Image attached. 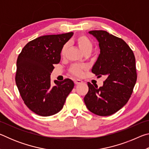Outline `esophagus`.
<instances>
[{
  "instance_id": "esophagus-1",
  "label": "esophagus",
  "mask_w": 149,
  "mask_h": 149,
  "mask_svg": "<svg viewBox=\"0 0 149 149\" xmlns=\"http://www.w3.org/2000/svg\"><path fill=\"white\" fill-rule=\"evenodd\" d=\"M74 83H75V85H79V84H82L83 81H82L81 80H80V79H75L74 80Z\"/></svg>"
}]
</instances>
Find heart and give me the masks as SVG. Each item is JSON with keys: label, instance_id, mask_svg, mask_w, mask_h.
I'll list each match as a JSON object with an SVG mask.
<instances>
[{"label": "heart", "instance_id": "1", "mask_svg": "<svg viewBox=\"0 0 149 149\" xmlns=\"http://www.w3.org/2000/svg\"><path fill=\"white\" fill-rule=\"evenodd\" d=\"M74 42L84 54L86 53V52H91L93 49V43L87 37L85 36V35H79V36L75 39ZM68 49V44L63 45L61 50H60V55H61V56L63 57L65 56ZM85 69H86V66H85V65H74L70 68V72L73 74L77 75V76H80Z\"/></svg>", "mask_w": 149, "mask_h": 149}]
</instances>
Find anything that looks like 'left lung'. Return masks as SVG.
Segmentation results:
<instances>
[{
  "label": "left lung",
  "mask_w": 149,
  "mask_h": 149,
  "mask_svg": "<svg viewBox=\"0 0 149 149\" xmlns=\"http://www.w3.org/2000/svg\"><path fill=\"white\" fill-rule=\"evenodd\" d=\"M89 33L99 42L100 49L92 72L107 79L100 87L87 83L89 91L84 102L93 114L107 116L118 112L130 99L137 81L135 58L132 50L122 39L102 30Z\"/></svg>",
  "instance_id": "obj_1"
}]
</instances>
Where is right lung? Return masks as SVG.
Masks as SVG:
<instances>
[{
	"mask_svg": "<svg viewBox=\"0 0 149 149\" xmlns=\"http://www.w3.org/2000/svg\"><path fill=\"white\" fill-rule=\"evenodd\" d=\"M73 35L70 32L39 37L29 42L17 57V89L26 105L37 115L50 116L60 112L74 87L70 79L55 80L54 86L50 81L53 65L60 61L62 47Z\"/></svg>",
	"mask_w": 149,
	"mask_h": 149,
	"instance_id": "obj_1",
	"label": "right lung"
}]
</instances>
